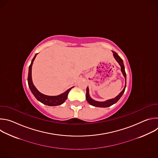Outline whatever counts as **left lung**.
I'll return each instance as SVG.
<instances>
[{
	"instance_id": "1",
	"label": "left lung",
	"mask_w": 158,
	"mask_h": 158,
	"mask_svg": "<svg viewBox=\"0 0 158 158\" xmlns=\"http://www.w3.org/2000/svg\"><path fill=\"white\" fill-rule=\"evenodd\" d=\"M113 55H114V57L116 59V60L118 61V62L120 65L121 68V71H122V73L123 74V76L125 77V80H126L125 87L123 89V91L120 93V94L117 97H116L114 99H110V100L106 101L105 102H98V101H96L93 100V99H91V97L89 96V88L87 87V89H86V96H85V98H86L87 101L90 104L92 105V106H96V107H109V106H112V104L116 103L119 101V99L121 98V96H123V93H124L125 89H126V72H125V69H124V64H123V59L118 55V54L116 53L114 51H113Z\"/></svg>"
}]
</instances>
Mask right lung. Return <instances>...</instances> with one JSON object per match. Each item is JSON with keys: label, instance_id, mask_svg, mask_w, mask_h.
<instances>
[{"label": "right lung", "instance_id": "right-lung-1", "mask_svg": "<svg viewBox=\"0 0 158 158\" xmlns=\"http://www.w3.org/2000/svg\"><path fill=\"white\" fill-rule=\"evenodd\" d=\"M37 54H36L35 56L32 59L31 64L29 65V74H28L27 81H28L29 87L31 89V91L32 93V94H34V96H35V98L39 101L43 103L44 104H46V105H48L49 106H56L60 105L62 103H64L65 102V101L67 99L69 92L70 91V90L73 87L69 89L67 91H66L63 94H61L57 96H46V95H44V94L40 93L35 88L34 85L33 84L32 80V66L33 62H34Z\"/></svg>", "mask_w": 158, "mask_h": 158}]
</instances>
